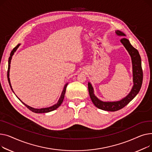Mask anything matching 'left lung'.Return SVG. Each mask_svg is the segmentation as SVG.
Listing matches in <instances>:
<instances>
[{
	"label": "left lung",
	"instance_id": "8db88e82",
	"mask_svg": "<svg viewBox=\"0 0 152 152\" xmlns=\"http://www.w3.org/2000/svg\"><path fill=\"white\" fill-rule=\"evenodd\" d=\"M115 33L120 36H125V34L118 30L116 31ZM121 43L125 47L128 51L131 58L132 64V75H133V83L134 85L131 89L130 93L120 101L114 102H104L99 100L94 94V90L91 84L88 83V91L90 94L91 99L94 105L103 110L115 112L121 109L124 107L129 103L139 92L143 80V72H142L141 65V58L139 51L135 48H134L129 41L126 39L123 38L120 40Z\"/></svg>",
	"mask_w": 152,
	"mask_h": 152
}]
</instances>
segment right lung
<instances>
[{
    "mask_svg": "<svg viewBox=\"0 0 152 152\" xmlns=\"http://www.w3.org/2000/svg\"><path fill=\"white\" fill-rule=\"evenodd\" d=\"M20 45V44H18V45H16V46L13 49V50H12V52L10 53V57H9V58H8V71H7V78H8V81L9 85H10V88H11L12 91H13V89H12V85H11V83H10V78H9V74H10L9 73H10V63H11V60H12V56H13V55H14V53L16 51V50L18 49V48L19 47ZM67 85H68V83H67V84L65 85V86H64V89H63V90H62V91L61 95V96H60V98H59V99L58 100V102H57L56 104L53 105V106L50 107L42 108V109H34V108L31 107H30V106H29V105H26V104H24L23 102H22V101L19 99L18 97V99H20V101L21 102H22V103L27 108H28L30 110H31L32 112H34V113H47V112H50L55 110H56L57 108H58L61 105V104H62V102H63L64 98V95H65V93H66V88H67ZM13 93H14V92H13Z\"/></svg>",
    "mask_w": 152,
    "mask_h": 152,
    "instance_id": "right-lung-1",
    "label": "right lung"
}]
</instances>
